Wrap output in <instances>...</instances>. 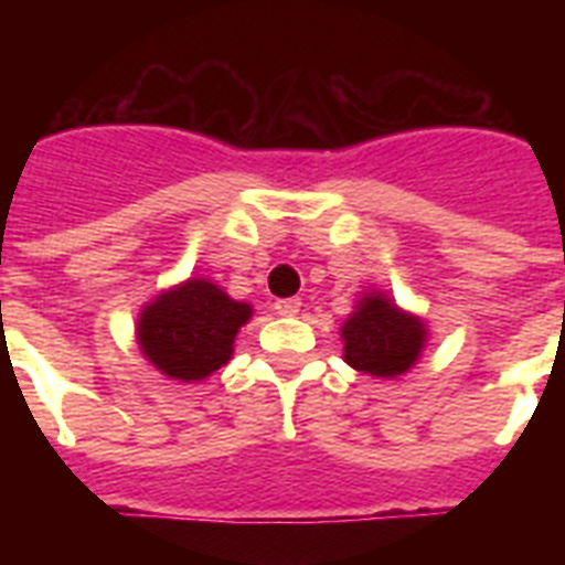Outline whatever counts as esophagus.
<instances>
[{
	"label": "esophagus",
	"mask_w": 565,
	"mask_h": 565,
	"mask_svg": "<svg viewBox=\"0 0 565 565\" xmlns=\"http://www.w3.org/2000/svg\"><path fill=\"white\" fill-rule=\"evenodd\" d=\"M301 310V299H278L275 301V313L278 317H296Z\"/></svg>",
	"instance_id": "obj_1"
}]
</instances>
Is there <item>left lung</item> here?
I'll return each instance as SVG.
<instances>
[{"instance_id": "1", "label": "left lung", "mask_w": 565, "mask_h": 565, "mask_svg": "<svg viewBox=\"0 0 565 565\" xmlns=\"http://www.w3.org/2000/svg\"><path fill=\"white\" fill-rule=\"evenodd\" d=\"M343 361L372 377H398L419 363L428 326L425 319L398 308L384 290H366L343 326Z\"/></svg>"}]
</instances>
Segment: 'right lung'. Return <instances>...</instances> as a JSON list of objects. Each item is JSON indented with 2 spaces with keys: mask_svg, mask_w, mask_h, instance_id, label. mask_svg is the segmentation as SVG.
<instances>
[{
  "mask_svg": "<svg viewBox=\"0 0 565 565\" xmlns=\"http://www.w3.org/2000/svg\"><path fill=\"white\" fill-rule=\"evenodd\" d=\"M252 313L248 301L231 299L211 278H188L146 301L135 337L161 375L195 384L231 361L234 340Z\"/></svg>",
  "mask_w": 565,
  "mask_h": 565,
  "instance_id": "right-lung-1",
  "label": "right lung"
}]
</instances>
